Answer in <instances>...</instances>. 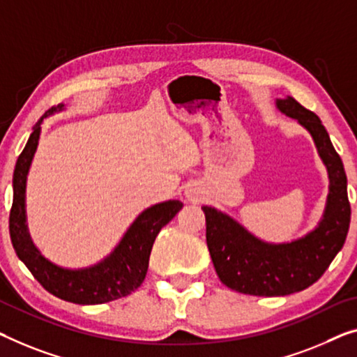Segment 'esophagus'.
<instances>
[{
  "label": "esophagus",
  "instance_id": "1",
  "mask_svg": "<svg viewBox=\"0 0 357 357\" xmlns=\"http://www.w3.org/2000/svg\"><path fill=\"white\" fill-rule=\"evenodd\" d=\"M184 194H185V197H188L189 200H192V202L200 200V190L194 184H189L188 188H185V192Z\"/></svg>",
  "mask_w": 357,
  "mask_h": 357
}]
</instances>
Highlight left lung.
<instances>
[{"mask_svg": "<svg viewBox=\"0 0 357 357\" xmlns=\"http://www.w3.org/2000/svg\"><path fill=\"white\" fill-rule=\"evenodd\" d=\"M275 107L311 135L327 168L328 194L314 229L282 243L264 242L226 213L215 206H202L206 245L218 278L245 295L285 296L314 284L343 248L351 221L347 173L321 119L290 96L275 99Z\"/></svg>", "mask_w": 357, "mask_h": 357, "instance_id": "obj_1", "label": "left lung"}]
</instances>
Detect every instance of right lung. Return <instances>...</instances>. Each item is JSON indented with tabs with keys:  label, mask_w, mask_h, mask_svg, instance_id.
<instances>
[{
	"label": "right lung",
	"mask_w": 357,
	"mask_h": 357,
	"mask_svg": "<svg viewBox=\"0 0 357 357\" xmlns=\"http://www.w3.org/2000/svg\"><path fill=\"white\" fill-rule=\"evenodd\" d=\"M63 109L66 105L59 104L41 116L17 158L13 176L14 197L9 215V234L20 261L50 294L77 305H102L130 295L144 282L155 237L183 208V202H160L141 211L107 257L88 268H62L43 257L31 241L26 226V176L38 147L43 120Z\"/></svg>",
	"instance_id": "right-lung-1"
}]
</instances>
